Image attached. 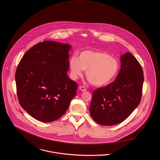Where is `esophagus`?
<instances>
[{
    "mask_svg": "<svg viewBox=\"0 0 160 160\" xmlns=\"http://www.w3.org/2000/svg\"><path fill=\"white\" fill-rule=\"evenodd\" d=\"M79 89L82 92H85L86 91V88L84 87V86H79Z\"/></svg>",
    "mask_w": 160,
    "mask_h": 160,
    "instance_id": "esophagus-1",
    "label": "esophagus"
}]
</instances>
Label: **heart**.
I'll return each instance as SVG.
<instances>
[{
	"instance_id": "1",
	"label": "heart",
	"mask_w": 160,
	"mask_h": 160,
	"mask_svg": "<svg viewBox=\"0 0 160 160\" xmlns=\"http://www.w3.org/2000/svg\"><path fill=\"white\" fill-rule=\"evenodd\" d=\"M69 67L73 79L81 76L84 70L91 84L102 86L114 79L119 70V63L116 58L105 52L85 50L79 53L78 59L76 57L71 58Z\"/></svg>"
}]
</instances>
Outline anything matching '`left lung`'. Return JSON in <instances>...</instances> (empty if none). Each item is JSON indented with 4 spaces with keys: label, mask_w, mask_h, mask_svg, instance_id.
I'll use <instances>...</instances> for the list:
<instances>
[{
    "label": "left lung",
    "mask_w": 160,
    "mask_h": 160,
    "mask_svg": "<svg viewBox=\"0 0 160 160\" xmlns=\"http://www.w3.org/2000/svg\"><path fill=\"white\" fill-rule=\"evenodd\" d=\"M144 77L142 66L129 52L121 57V69L114 82L93 92L90 113L102 126L126 119L139 105Z\"/></svg>",
    "instance_id": "1"
}]
</instances>
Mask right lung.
<instances>
[{"mask_svg":"<svg viewBox=\"0 0 160 160\" xmlns=\"http://www.w3.org/2000/svg\"><path fill=\"white\" fill-rule=\"evenodd\" d=\"M71 46L45 41L29 49L15 72L20 105L34 118L44 122L65 114L76 95L78 84L67 75Z\"/></svg>","mask_w":160,"mask_h":160,"instance_id":"add662e5","label":"right lung"}]
</instances>
